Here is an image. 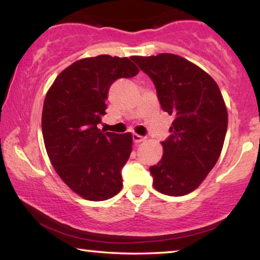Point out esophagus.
I'll list each match as a JSON object with an SVG mask.
<instances>
[{"instance_id":"34e87169","label":"esophagus","mask_w":260,"mask_h":260,"mask_svg":"<svg viewBox=\"0 0 260 260\" xmlns=\"http://www.w3.org/2000/svg\"><path fill=\"white\" fill-rule=\"evenodd\" d=\"M133 139H134V142L136 144H138V143H142V142L145 141V137H143V136H139L137 134H134L133 135Z\"/></svg>"}]
</instances>
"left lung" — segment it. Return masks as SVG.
<instances>
[{
    "instance_id": "8db88e82",
    "label": "left lung",
    "mask_w": 260,
    "mask_h": 260,
    "mask_svg": "<svg viewBox=\"0 0 260 260\" xmlns=\"http://www.w3.org/2000/svg\"><path fill=\"white\" fill-rule=\"evenodd\" d=\"M131 60L153 81L162 110L174 116L160 161L150 167L153 186L182 197L197 189L218 160L228 127L224 100L215 80L180 55Z\"/></svg>"
}]
</instances>
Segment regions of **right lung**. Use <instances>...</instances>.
Listing matches in <instances>:
<instances>
[{
	"label": "right lung",
	"instance_id": "obj_1",
	"mask_svg": "<svg viewBox=\"0 0 260 260\" xmlns=\"http://www.w3.org/2000/svg\"><path fill=\"white\" fill-rule=\"evenodd\" d=\"M138 72L127 58H85L63 70L46 93L42 131L47 155L61 180L89 201L113 198L123 186L121 171L133 151V136L102 133L98 124L111 83Z\"/></svg>",
	"mask_w": 260,
	"mask_h": 260
}]
</instances>
